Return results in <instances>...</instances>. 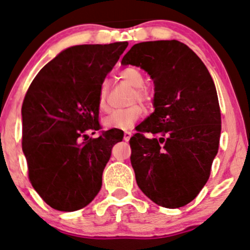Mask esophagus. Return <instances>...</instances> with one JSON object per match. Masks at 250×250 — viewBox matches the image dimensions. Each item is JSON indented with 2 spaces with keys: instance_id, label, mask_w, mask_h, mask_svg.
I'll list each match as a JSON object with an SVG mask.
<instances>
[{
  "instance_id": "obj_1",
  "label": "esophagus",
  "mask_w": 250,
  "mask_h": 250,
  "mask_svg": "<svg viewBox=\"0 0 250 250\" xmlns=\"http://www.w3.org/2000/svg\"><path fill=\"white\" fill-rule=\"evenodd\" d=\"M131 137V133L130 131H125V135H123V140L125 141H129Z\"/></svg>"
}]
</instances>
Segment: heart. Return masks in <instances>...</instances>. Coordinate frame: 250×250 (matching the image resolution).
<instances>
[{"mask_svg":"<svg viewBox=\"0 0 250 250\" xmlns=\"http://www.w3.org/2000/svg\"><path fill=\"white\" fill-rule=\"evenodd\" d=\"M120 79L127 83L128 85L134 87V93L131 94L130 104H135V102H140V104H148L151 101L152 95L148 89L144 88V77L142 72L135 67H125L120 71L119 73ZM107 95H108V86L106 83H102L100 88H99V95H98V107L101 112H108L109 107H108L107 102ZM142 116V108L138 104H134V106L127 108L123 110H116L113 112L109 116H107L104 120V125L107 128L113 129H125L131 128L136 123L138 120Z\"/></svg>","mask_w":250,"mask_h":250,"instance_id":"obj_1","label":"heart"}]
</instances>
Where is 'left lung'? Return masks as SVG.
<instances>
[{"label": "left lung", "instance_id": "left-lung-1", "mask_svg": "<svg viewBox=\"0 0 250 250\" xmlns=\"http://www.w3.org/2000/svg\"><path fill=\"white\" fill-rule=\"evenodd\" d=\"M121 65L141 67L155 85V112L129 141L138 188L159 206L188 205L208 180L219 149L221 114L211 74L174 39L135 44Z\"/></svg>", "mask_w": 250, "mask_h": 250}]
</instances>
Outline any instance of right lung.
Instances as JSON below:
<instances>
[{
    "instance_id": "right-lung-1",
    "label": "right lung",
    "mask_w": 250,
    "mask_h": 250,
    "mask_svg": "<svg viewBox=\"0 0 250 250\" xmlns=\"http://www.w3.org/2000/svg\"><path fill=\"white\" fill-rule=\"evenodd\" d=\"M127 42L77 45L59 53L39 71L22 106V149L29 179L47 205L73 212L88 205L100 191L102 172L119 129L96 138L99 88Z\"/></svg>"
}]
</instances>
